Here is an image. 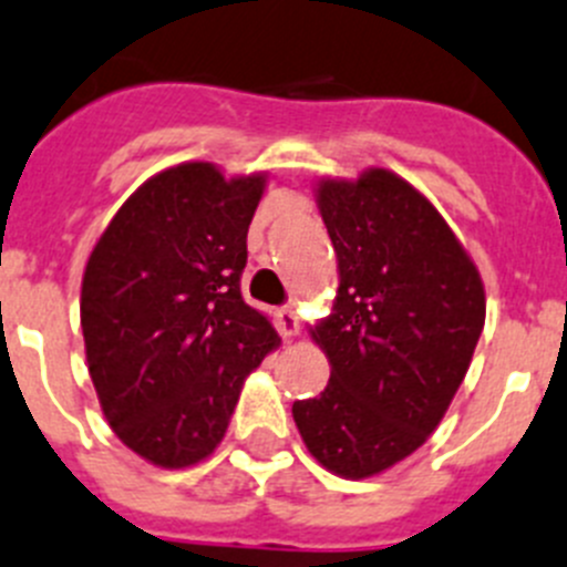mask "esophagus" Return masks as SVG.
<instances>
[{
    "label": "esophagus",
    "mask_w": 567,
    "mask_h": 567,
    "mask_svg": "<svg viewBox=\"0 0 567 567\" xmlns=\"http://www.w3.org/2000/svg\"><path fill=\"white\" fill-rule=\"evenodd\" d=\"M274 319H277V330L282 338L299 336V316H296L293 308H279Z\"/></svg>",
    "instance_id": "34e87169"
}]
</instances>
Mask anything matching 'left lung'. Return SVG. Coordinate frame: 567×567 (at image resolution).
I'll list each match as a JSON object with an SVG mask.
<instances>
[{
    "mask_svg": "<svg viewBox=\"0 0 567 567\" xmlns=\"http://www.w3.org/2000/svg\"><path fill=\"white\" fill-rule=\"evenodd\" d=\"M319 209L341 274L313 332L332 372L293 420L330 473L369 478L442 422L484 330V285L431 200L394 173L321 182Z\"/></svg>",
    "mask_w": 567,
    "mask_h": 567,
    "instance_id": "8db88e82",
    "label": "left lung"
}]
</instances>
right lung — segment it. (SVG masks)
<instances>
[{
	"label": "right lung",
	"mask_w": 567,
	"mask_h": 567,
	"mask_svg": "<svg viewBox=\"0 0 567 567\" xmlns=\"http://www.w3.org/2000/svg\"><path fill=\"white\" fill-rule=\"evenodd\" d=\"M266 176L187 162L142 184L86 262L81 327L114 433L158 467L209 456L243 380L279 343L240 293Z\"/></svg>",
	"instance_id": "add662e5"
}]
</instances>
